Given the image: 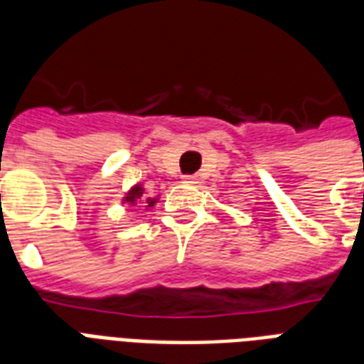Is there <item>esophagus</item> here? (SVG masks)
Returning <instances> with one entry per match:
<instances>
[{
  "instance_id": "obj_1",
  "label": "esophagus",
  "mask_w": 364,
  "mask_h": 364,
  "mask_svg": "<svg viewBox=\"0 0 364 364\" xmlns=\"http://www.w3.org/2000/svg\"><path fill=\"white\" fill-rule=\"evenodd\" d=\"M181 181L185 183V185H196V183H198V177H196V176H183Z\"/></svg>"
}]
</instances>
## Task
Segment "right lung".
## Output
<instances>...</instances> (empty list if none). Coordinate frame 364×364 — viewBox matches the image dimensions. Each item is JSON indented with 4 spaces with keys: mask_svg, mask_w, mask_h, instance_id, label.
<instances>
[{
    "mask_svg": "<svg viewBox=\"0 0 364 364\" xmlns=\"http://www.w3.org/2000/svg\"><path fill=\"white\" fill-rule=\"evenodd\" d=\"M156 200L159 198H151V196H145V188L143 185H134V187L124 194V198H122V204H128V205H136V204H143L145 205V210L149 208H153L156 204Z\"/></svg>",
    "mask_w": 364,
    "mask_h": 364,
    "instance_id": "right-lung-1",
    "label": "right lung"
}]
</instances>
